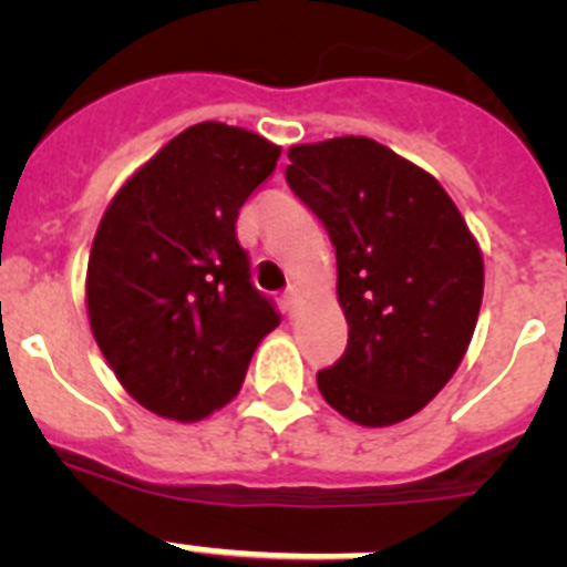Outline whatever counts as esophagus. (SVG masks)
<instances>
[{"label":"esophagus","mask_w":567,"mask_h":567,"mask_svg":"<svg viewBox=\"0 0 567 567\" xmlns=\"http://www.w3.org/2000/svg\"><path fill=\"white\" fill-rule=\"evenodd\" d=\"M300 300H303V298H300V289H295V287L287 289V295H284V307H287L289 315L298 312Z\"/></svg>","instance_id":"obj_1"}]
</instances>
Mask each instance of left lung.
I'll return each instance as SVG.
<instances>
[{"instance_id": "8db88e82", "label": "left lung", "mask_w": 567, "mask_h": 567, "mask_svg": "<svg viewBox=\"0 0 567 567\" xmlns=\"http://www.w3.org/2000/svg\"><path fill=\"white\" fill-rule=\"evenodd\" d=\"M287 182L338 255L343 358L318 372L334 412L383 429L457 372L483 303V252L432 173L365 135L289 147Z\"/></svg>"}]
</instances>
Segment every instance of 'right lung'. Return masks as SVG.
<instances>
[{
  "label": "right lung",
  "mask_w": 567,
  "mask_h": 567,
  "mask_svg": "<svg viewBox=\"0 0 567 567\" xmlns=\"http://www.w3.org/2000/svg\"><path fill=\"white\" fill-rule=\"evenodd\" d=\"M280 147L202 122L164 144L104 209L87 260V318L118 383L158 417L227 405L280 315L249 280L235 218Z\"/></svg>",
  "instance_id": "right-lung-1"
}]
</instances>
